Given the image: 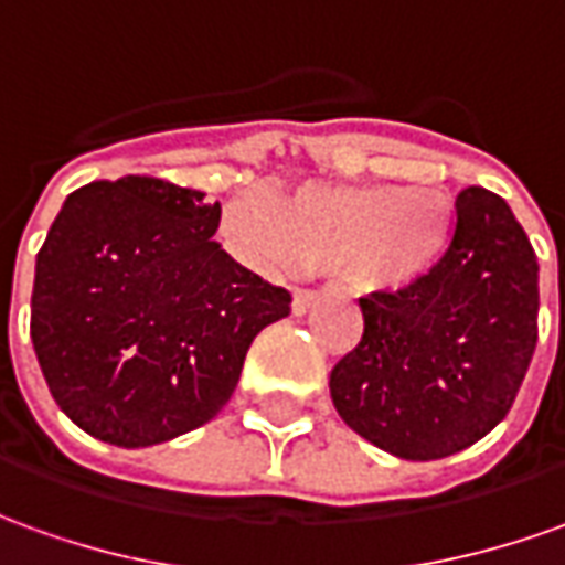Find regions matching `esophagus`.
I'll return each mask as SVG.
<instances>
[{"label":"esophagus","instance_id":"34e87169","mask_svg":"<svg viewBox=\"0 0 565 565\" xmlns=\"http://www.w3.org/2000/svg\"><path fill=\"white\" fill-rule=\"evenodd\" d=\"M320 301V295L317 291H307V289H298L295 295H291V313L295 317H305V313H310V307Z\"/></svg>","mask_w":565,"mask_h":565}]
</instances>
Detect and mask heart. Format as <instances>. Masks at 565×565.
Listing matches in <instances>:
<instances>
[{"label":"heart","instance_id":"b5f03b06","mask_svg":"<svg viewBox=\"0 0 565 565\" xmlns=\"http://www.w3.org/2000/svg\"><path fill=\"white\" fill-rule=\"evenodd\" d=\"M221 236L260 274L332 267L353 295L387 298L430 276L455 236V202L430 184H310L276 202L243 193L224 202Z\"/></svg>","mask_w":565,"mask_h":565}]
</instances>
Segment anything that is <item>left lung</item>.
<instances>
[{"mask_svg": "<svg viewBox=\"0 0 565 565\" xmlns=\"http://www.w3.org/2000/svg\"><path fill=\"white\" fill-rule=\"evenodd\" d=\"M455 215L427 279L360 298L363 341L329 379L350 430L406 461L446 458L495 430L539 341V258L511 205L468 186Z\"/></svg>", "mask_w": 565, "mask_h": 565, "instance_id": "1", "label": "left lung"}]
</instances>
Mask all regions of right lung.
<instances>
[{
  "label": "right lung",
  "instance_id": "right-lung-1",
  "mask_svg": "<svg viewBox=\"0 0 565 565\" xmlns=\"http://www.w3.org/2000/svg\"><path fill=\"white\" fill-rule=\"evenodd\" d=\"M202 190L126 174L70 193L36 255L30 338L85 434L143 449L212 422L291 295L221 248Z\"/></svg>",
  "mask_w": 565,
  "mask_h": 565
}]
</instances>
